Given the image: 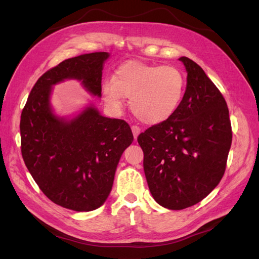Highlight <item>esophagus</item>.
<instances>
[{
    "label": "esophagus",
    "instance_id": "34e87169",
    "mask_svg": "<svg viewBox=\"0 0 259 259\" xmlns=\"http://www.w3.org/2000/svg\"><path fill=\"white\" fill-rule=\"evenodd\" d=\"M132 132H133V135H134V138L137 139V136L140 133V127L137 126V125H132Z\"/></svg>",
    "mask_w": 259,
    "mask_h": 259
}]
</instances>
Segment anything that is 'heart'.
Listing matches in <instances>:
<instances>
[{"label": "heart", "mask_w": 259, "mask_h": 259, "mask_svg": "<svg viewBox=\"0 0 259 259\" xmlns=\"http://www.w3.org/2000/svg\"><path fill=\"white\" fill-rule=\"evenodd\" d=\"M185 88V74L175 66L131 61L117 69L114 79L104 81L103 94L115 109L123 106L124 96L131 98V109L138 120L159 124L175 113Z\"/></svg>", "instance_id": "1"}]
</instances>
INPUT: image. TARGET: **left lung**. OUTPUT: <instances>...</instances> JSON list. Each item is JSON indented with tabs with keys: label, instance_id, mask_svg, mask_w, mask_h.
Segmentation results:
<instances>
[{
	"label": "left lung",
	"instance_id": "obj_1",
	"mask_svg": "<svg viewBox=\"0 0 259 259\" xmlns=\"http://www.w3.org/2000/svg\"><path fill=\"white\" fill-rule=\"evenodd\" d=\"M179 60L188 72L182 103L168 120L137 137L153 199L176 210L197 204L219 184L232 142L222 93L197 62Z\"/></svg>",
	"mask_w": 259,
	"mask_h": 259
}]
</instances>
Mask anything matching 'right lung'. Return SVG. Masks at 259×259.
<instances>
[{
    "instance_id": "right-lung-1",
    "label": "right lung",
    "mask_w": 259,
    "mask_h": 259,
    "mask_svg": "<svg viewBox=\"0 0 259 259\" xmlns=\"http://www.w3.org/2000/svg\"><path fill=\"white\" fill-rule=\"evenodd\" d=\"M106 52L69 58L42 74L30 92L20 116L21 154L38 188L55 204L89 211L104 204L123 151L133 142L124 120L89 108L71 121L55 116L52 85L77 79L93 95H101Z\"/></svg>"
}]
</instances>
